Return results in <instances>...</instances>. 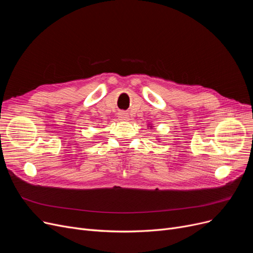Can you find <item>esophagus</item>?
<instances>
[{
  "instance_id": "34e87169",
  "label": "esophagus",
  "mask_w": 253,
  "mask_h": 253,
  "mask_svg": "<svg viewBox=\"0 0 253 253\" xmlns=\"http://www.w3.org/2000/svg\"><path fill=\"white\" fill-rule=\"evenodd\" d=\"M119 118L121 119V120H123V121H128L129 120V115L127 114V113H120L119 114Z\"/></svg>"
}]
</instances>
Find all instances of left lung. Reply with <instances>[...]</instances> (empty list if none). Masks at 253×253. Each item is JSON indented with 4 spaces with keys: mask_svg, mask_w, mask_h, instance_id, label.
Segmentation results:
<instances>
[{
    "mask_svg": "<svg viewBox=\"0 0 253 253\" xmlns=\"http://www.w3.org/2000/svg\"><path fill=\"white\" fill-rule=\"evenodd\" d=\"M151 128H152V126H151Z\"/></svg>",
    "mask_w": 253,
    "mask_h": 253,
    "instance_id": "8db88e82",
    "label": "left lung"
}]
</instances>
